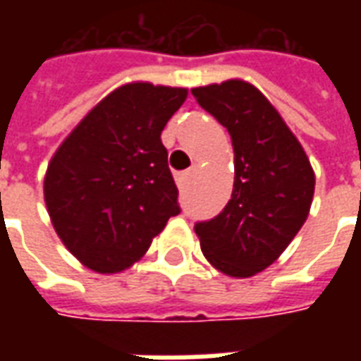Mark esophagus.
Here are the masks:
<instances>
[{
  "instance_id": "esophagus-1",
  "label": "esophagus",
  "mask_w": 361,
  "mask_h": 361,
  "mask_svg": "<svg viewBox=\"0 0 361 361\" xmlns=\"http://www.w3.org/2000/svg\"><path fill=\"white\" fill-rule=\"evenodd\" d=\"M189 176H191V170H185V172H176V181H178V185H183L185 181L189 180Z\"/></svg>"
}]
</instances>
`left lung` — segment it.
I'll list each match as a JSON object with an SVG mask.
<instances>
[{
	"label": "left lung",
	"instance_id": "1",
	"mask_svg": "<svg viewBox=\"0 0 361 361\" xmlns=\"http://www.w3.org/2000/svg\"><path fill=\"white\" fill-rule=\"evenodd\" d=\"M226 127L234 147V189L214 219L195 224L204 257L245 279L272 265L310 214L315 176L302 145L255 87L226 81L191 90Z\"/></svg>",
	"mask_w": 361,
	"mask_h": 361
}]
</instances>
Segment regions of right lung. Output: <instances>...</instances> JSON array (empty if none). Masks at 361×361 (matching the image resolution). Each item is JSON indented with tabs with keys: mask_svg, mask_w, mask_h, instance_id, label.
<instances>
[{
	"mask_svg": "<svg viewBox=\"0 0 361 361\" xmlns=\"http://www.w3.org/2000/svg\"><path fill=\"white\" fill-rule=\"evenodd\" d=\"M185 89L133 82L114 90L51 158L44 199L56 232L82 265L119 272L180 214L162 129Z\"/></svg>",
	"mask_w": 361,
	"mask_h": 361,
	"instance_id": "1",
	"label": "right lung"
}]
</instances>
